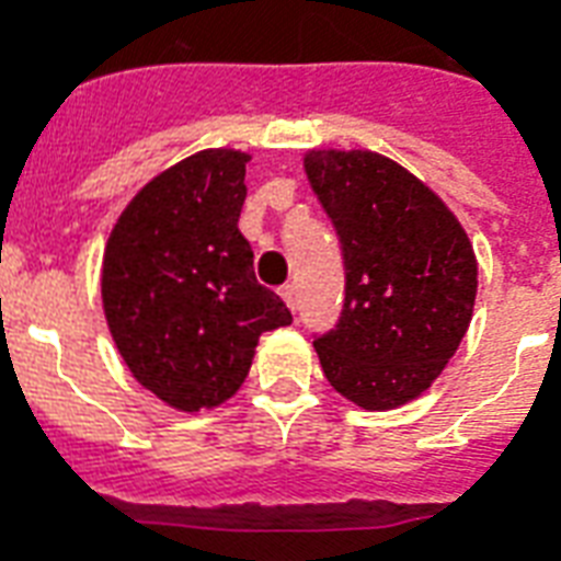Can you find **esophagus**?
<instances>
[{
  "mask_svg": "<svg viewBox=\"0 0 561 561\" xmlns=\"http://www.w3.org/2000/svg\"><path fill=\"white\" fill-rule=\"evenodd\" d=\"M282 299H285V306L297 314V288H294V285H285V288H282Z\"/></svg>",
  "mask_w": 561,
  "mask_h": 561,
  "instance_id": "1",
  "label": "esophagus"
}]
</instances>
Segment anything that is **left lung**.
Returning <instances> with one entry per match:
<instances>
[{"label": "left lung", "mask_w": 561, "mask_h": 561, "mask_svg": "<svg viewBox=\"0 0 561 561\" xmlns=\"http://www.w3.org/2000/svg\"><path fill=\"white\" fill-rule=\"evenodd\" d=\"M302 165L346 267L341 320L314 341L320 367L358 408H401L439 378L469 332L478 297L469 236L381 153L308 151Z\"/></svg>", "instance_id": "obj_1"}]
</instances>
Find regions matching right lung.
<instances>
[{"label":"right lung","instance_id":"1","mask_svg":"<svg viewBox=\"0 0 561 561\" xmlns=\"http://www.w3.org/2000/svg\"><path fill=\"white\" fill-rule=\"evenodd\" d=\"M250 153L209 148L139 188L101 267L110 334L127 369L183 413L211 410L244 383L262 332L290 323L255 282L238 229Z\"/></svg>","mask_w":561,"mask_h":561}]
</instances>
